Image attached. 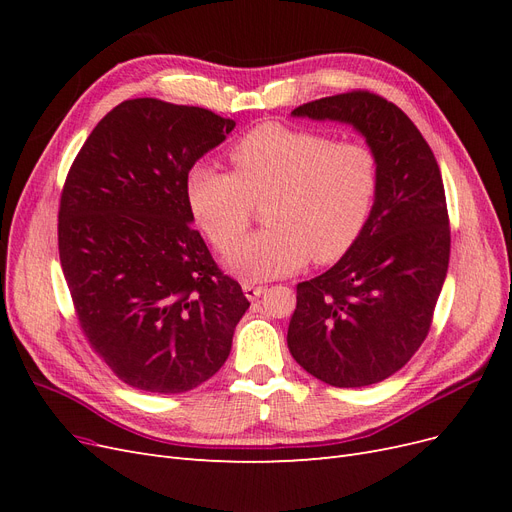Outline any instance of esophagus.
I'll return each mask as SVG.
<instances>
[{"label":"esophagus","mask_w":512,"mask_h":512,"mask_svg":"<svg viewBox=\"0 0 512 512\" xmlns=\"http://www.w3.org/2000/svg\"><path fill=\"white\" fill-rule=\"evenodd\" d=\"M267 288L265 286H254V284H243V292H245V297L250 299V301H256L262 292H265Z\"/></svg>","instance_id":"esophagus-1"}]
</instances>
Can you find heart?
Returning <instances> with one entry per match:
<instances>
[{
	"instance_id": "b5f03b06",
	"label": "heart",
	"mask_w": 512,
	"mask_h": 512,
	"mask_svg": "<svg viewBox=\"0 0 512 512\" xmlns=\"http://www.w3.org/2000/svg\"><path fill=\"white\" fill-rule=\"evenodd\" d=\"M235 173L196 166L188 203L198 226L220 252L241 236L253 207L267 202L270 226L233 248L226 267L250 282L290 275L314 262L344 256L374 209L380 166L363 143L265 123L230 149Z\"/></svg>"
}]
</instances>
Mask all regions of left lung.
<instances>
[{"instance_id": "8db88e82", "label": "left lung", "mask_w": 512, "mask_h": 512, "mask_svg": "<svg viewBox=\"0 0 512 512\" xmlns=\"http://www.w3.org/2000/svg\"><path fill=\"white\" fill-rule=\"evenodd\" d=\"M292 115L350 123L376 153L380 185L350 250L297 286L288 348L307 374L331 386L376 384L425 342L448 271L440 166L410 117L371 91L320 98Z\"/></svg>"}]
</instances>
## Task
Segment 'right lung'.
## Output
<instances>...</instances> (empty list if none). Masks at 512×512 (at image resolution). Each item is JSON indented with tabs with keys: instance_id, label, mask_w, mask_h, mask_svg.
<instances>
[{
	"instance_id": "add662e5",
	"label": "right lung",
	"mask_w": 512,
	"mask_h": 512,
	"mask_svg": "<svg viewBox=\"0 0 512 512\" xmlns=\"http://www.w3.org/2000/svg\"><path fill=\"white\" fill-rule=\"evenodd\" d=\"M232 128L207 108L126 100L70 166L61 269L89 346L132 389L170 395L209 380L250 307L190 226V170Z\"/></svg>"
}]
</instances>
